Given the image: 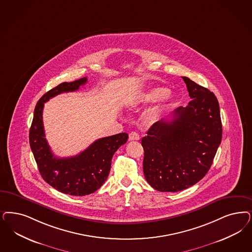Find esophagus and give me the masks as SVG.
I'll use <instances>...</instances> for the list:
<instances>
[{
	"label": "esophagus",
	"mask_w": 252,
	"mask_h": 252,
	"mask_svg": "<svg viewBox=\"0 0 252 252\" xmlns=\"http://www.w3.org/2000/svg\"><path fill=\"white\" fill-rule=\"evenodd\" d=\"M139 135L136 131H132L129 133V140H139Z\"/></svg>",
	"instance_id": "esophagus-1"
}]
</instances>
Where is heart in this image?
I'll return each mask as SVG.
<instances>
[{
  "label": "heart",
  "instance_id": "1",
  "mask_svg": "<svg viewBox=\"0 0 252 252\" xmlns=\"http://www.w3.org/2000/svg\"><path fill=\"white\" fill-rule=\"evenodd\" d=\"M168 92H169V89L167 87H157L152 88L137 95L133 101V104L134 106H138L140 104L153 103L162 99L165 96L169 99L172 97V95L168 94Z\"/></svg>",
  "mask_w": 252,
  "mask_h": 252
}]
</instances>
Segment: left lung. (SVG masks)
<instances>
[{
    "instance_id": "left-lung-1",
    "label": "left lung",
    "mask_w": 252,
    "mask_h": 252,
    "mask_svg": "<svg viewBox=\"0 0 252 252\" xmlns=\"http://www.w3.org/2000/svg\"><path fill=\"white\" fill-rule=\"evenodd\" d=\"M191 97L171 121L155 123L141 139L143 172L157 191L185 190L208 173L220 144L222 126L217 97L208 88L183 77Z\"/></svg>"
}]
</instances>
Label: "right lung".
Returning <instances> with one entry per match:
<instances>
[{
	"label": "right lung",
	"instance_id": "add662e5",
	"mask_svg": "<svg viewBox=\"0 0 252 252\" xmlns=\"http://www.w3.org/2000/svg\"><path fill=\"white\" fill-rule=\"evenodd\" d=\"M87 82V77L65 82L45 93L35 106L30 128V145L43 179L56 190L75 196L90 194L101 187L110 173L114 153L128 138L126 133H119L96 139L75 157L59 158L54 156L44 138V102L61 93L76 91Z\"/></svg>",
	"mask_w": 252,
	"mask_h": 252
}]
</instances>
